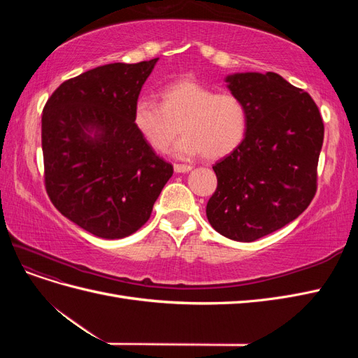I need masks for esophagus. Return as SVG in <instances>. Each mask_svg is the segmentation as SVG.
<instances>
[{"mask_svg":"<svg viewBox=\"0 0 358 358\" xmlns=\"http://www.w3.org/2000/svg\"><path fill=\"white\" fill-rule=\"evenodd\" d=\"M192 167L191 166H187V164H175V171L176 173H187L189 171Z\"/></svg>","mask_w":358,"mask_h":358,"instance_id":"34e87169","label":"esophagus"}]
</instances>
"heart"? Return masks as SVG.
<instances>
[{
    "label": "heart",
    "mask_w": 358,
    "mask_h": 358,
    "mask_svg": "<svg viewBox=\"0 0 358 358\" xmlns=\"http://www.w3.org/2000/svg\"><path fill=\"white\" fill-rule=\"evenodd\" d=\"M159 96L161 104L142 96L133 109L137 131L157 152H166L179 129L183 137L173 154L182 159H220L242 143L248 115L234 94H215L196 79H182L164 86Z\"/></svg>",
    "instance_id": "1"
}]
</instances>
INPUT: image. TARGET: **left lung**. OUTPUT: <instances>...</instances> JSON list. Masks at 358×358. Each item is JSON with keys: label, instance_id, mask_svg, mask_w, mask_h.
Segmentation results:
<instances>
[{"label": "left lung", "instance_id": "obj_1", "mask_svg": "<svg viewBox=\"0 0 358 358\" xmlns=\"http://www.w3.org/2000/svg\"><path fill=\"white\" fill-rule=\"evenodd\" d=\"M225 82L243 103L248 127L242 143L213 166L218 187L206 215L220 234L254 242L310 204L324 124L312 96L276 73H236Z\"/></svg>", "mask_w": 358, "mask_h": 358}]
</instances>
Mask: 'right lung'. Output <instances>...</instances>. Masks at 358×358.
<instances>
[{"mask_svg":"<svg viewBox=\"0 0 358 358\" xmlns=\"http://www.w3.org/2000/svg\"><path fill=\"white\" fill-rule=\"evenodd\" d=\"M157 61L85 71L61 83L43 109L48 196L66 218L101 239L136 233L173 175L133 121Z\"/></svg>","mask_w":358,"mask_h":358,"instance_id":"add662e5","label":"right lung"}]
</instances>
